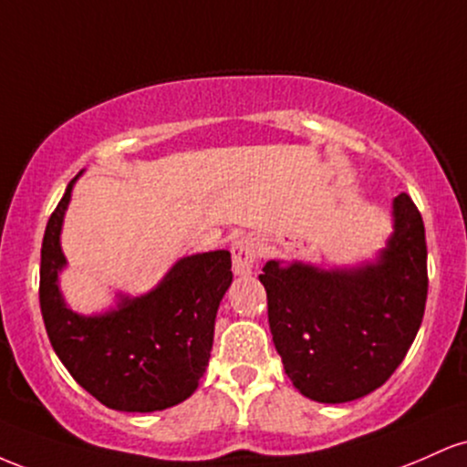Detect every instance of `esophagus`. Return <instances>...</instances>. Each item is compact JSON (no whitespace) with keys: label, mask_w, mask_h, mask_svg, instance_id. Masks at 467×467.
Masks as SVG:
<instances>
[{"label":"esophagus","mask_w":467,"mask_h":467,"mask_svg":"<svg viewBox=\"0 0 467 467\" xmlns=\"http://www.w3.org/2000/svg\"><path fill=\"white\" fill-rule=\"evenodd\" d=\"M233 272L239 276L252 275L256 259H259V241L252 234H241L233 241Z\"/></svg>","instance_id":"esophagus-1"}]
</instances>
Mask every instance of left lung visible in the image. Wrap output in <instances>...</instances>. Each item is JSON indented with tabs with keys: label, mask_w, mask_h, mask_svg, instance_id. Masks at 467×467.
Wrapping results in <instances>:
<instances>
[{
	"label": "left lung",
	"mask_w": 467,
	"mask_h": 467,
	"mask_svg": "<svg viewBox=\"0 0 467 467\" xmlns=\"http://www.w3.org/2000/svg\"><path fill=\"white\" fill-rule=\"evenodd\" d=\"M395 233L378 264L318 270L267 261L275 347L305 398L342 404L379 389L420 331L428 296L426 230L406 192L393 202Z\"/></svg>",
	"instance_id": "8db88e82"
}]
</instances>
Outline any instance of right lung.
Wrapping results in <instances>:
<instances>
[{"label": "right lung", "instance_id": "add662e5", "mask_svg": "<svg viewBox=\"0 0 467 467\" xmlns=\"http://www.w3.org/2000/svg\"><path fill=\"white\" fill-rule=\"evenodd\" d=\"M74 182L47 219L41 245L39 303L52 349L107 409H171L195 393L208 367L219 303L233 283L230 252L184 256L153 292L122 298L114 312L74 314L57 285L66 265L58 234Z\"/></svg>", "mask_w": 467, "mask_h": 467}]
</instances>
